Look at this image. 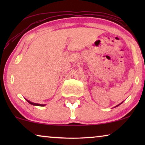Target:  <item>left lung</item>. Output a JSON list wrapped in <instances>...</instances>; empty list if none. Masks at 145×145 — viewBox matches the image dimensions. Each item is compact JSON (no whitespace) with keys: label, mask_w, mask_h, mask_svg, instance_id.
<instances>
[{"label":"left lung","mask_w":145,"mask_h":145,"mask_svg":"<svg viewBox=\"0 0 145 145\" xmlns=\"http://www.w3.org/2000/svg\"><path fill=\"white\" fill-rule=\"evenodd\" d=\"M123 102H121V103H120V104H118V106H116V107H118V106H120V104H122V103H123ZM116 107H115V108H116Z\"/></svg>","instance_id":"1"}]
</instances>
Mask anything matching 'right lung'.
Segmentation results:
<instances>
[{"mask_svg": "<svg viewBox=\"0 0 145 145\" xmlns=\"http://www.w3.org/2000/svg\"><path fill=\"white\" fill-rule=\"evenodd\" d=\"M25 100H26V99H25ZM26 101L29 103V104L33 105V106H45V104H37V103H33V102H30V101H29L27 100H26Z\"/></svg>", "mask_w": 145, "mask_h": 145, "instance_id": "right-lung-1", "label": "right lung"}]
</instances>
